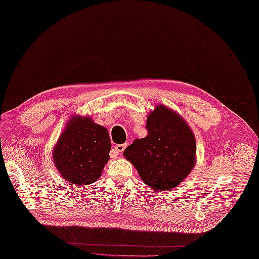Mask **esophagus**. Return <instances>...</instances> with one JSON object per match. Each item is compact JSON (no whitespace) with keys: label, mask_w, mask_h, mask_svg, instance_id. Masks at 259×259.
<instances>
[{"label":"esophagus","mask_w":259,"mask_h":259,"mask_svg":"<svg viewBox=\"0 0 259 259\" xmlns=\"http://www.w3.org/2000/svg\"><path fill=\"white\" fill-rule=\"evenodd\" d=\"M125 147H126V145H125V144H117L115 149H116V151H117V152L122 153L123 151H124Z\"/></svg>","instance_id":"esophagus-1"}]
</instances>
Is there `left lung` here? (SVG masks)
Segmentation results:
<instances>
[{"mask_svg": "<svg viewBox=\"0 0 259 259\" xmlns=\"http://www.w3.org/2000/svg\"><path fill=\"white\" fill-rule=\"evenodd\" d=\"M147 135L135 140L123 155L154 191L179 184L195 165V137L183 119L164 105L147 117Z\"/></svg>", "mask_w": 259, "mask_h": 259, "instance_id": "8db88e82", "label": "left lung"}]
</instances>
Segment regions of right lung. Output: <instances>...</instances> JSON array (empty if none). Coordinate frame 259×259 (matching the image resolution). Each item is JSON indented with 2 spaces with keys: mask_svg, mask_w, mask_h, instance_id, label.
Segmentation results:
<instances>
[{
  "mask_svg": "<svg viewBox=\"0 0 259 259\" xmlns=\"http://www.w3.org/2000/svg\"><path fill=\"white\" fill-rule=\"evenodd\" d=\"M110 151L108 132L89 117H73L60 136L54 162L65 180L86 186L101 176Z\"/></svg>",
  "mask_w": 259,
  "mask_h": 259,
  "instance_id": "obj_1",
  "label": "right lung"
}]
</instances>
